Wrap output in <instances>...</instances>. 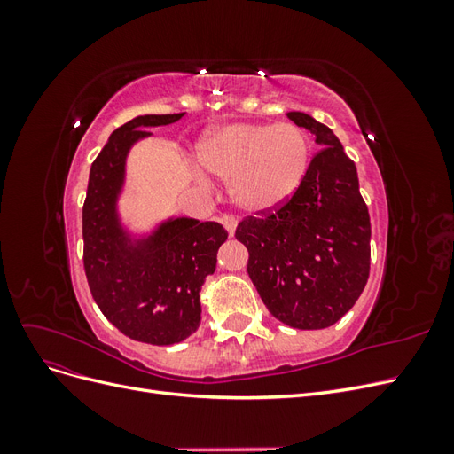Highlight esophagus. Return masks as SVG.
<instances>
[{
	"label": "esophagus",
	"instance_id": "obj_1",
	"mask_svg": "<svg viewBox=\"0 0 454 454\" xmlns=\"http://www.w3.org/2000/svg\"><path fill=\"white\" fill-rule=\"evenodd\" d=\"M222 223H223V227L227 229V232H229V237H232V235H235V229H237V219L235 217H232V215H223L222 217Z\"/></svg>",
	"mask_w": 454,
	"mask_h": 454
}]
</instances>
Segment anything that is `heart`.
I'll return each mask as SVG.
<instances>
[{
	"mask_svg": "<svg viewBox=\"0 0 454 454\" xmlns=\"http://www.w3.org/2000/svg\"><path fill=\"white\" fill-rule=\"evenodd\" d=\"M199 157L206 170L229 185L240 210L265 214L284 206L305 182L310 145L292 122H232L206 134Z\"/></svg>",
	"mask_w": 454,
	"mask_h": 454,
	"instance_id": "1",
	"label": "heart"
}]
</instances>
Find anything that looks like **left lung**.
Masks as SVG:
<instances>
[{"instance_id": "obj_1", "label": "left lung", "mask_w": 454, "mask_h": 454, "mask_svg": "<svg viewBox=\"0 0 454 454\" xmlns=\"http://www.w3.org/2000/svg\"><path fill=\"white\" fill-rule=\"evenodd\" d=\"M287 117L322 149L297 193L274 212L242 219L235 237L248 248V274L274 318L324 329L354 307L367 284L369 212L356 164L333 130L307 114Z\"/></svg>"}]
</instances>
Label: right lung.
<instances>
[{"label":"right lung","mask_w":454,"mask_h":454,"mask_svg":"<svg viewBox=\"0 0 454 454\" xmlns=\"http://www.w3.org/2000/svg\"><path fill=\"white\" fill-rule=\"evenodd\" d=\"M185 114L140 115L114 130L90 167L83 204V265L90 294L121 333L147 345H174L200 324V287L215 270L227 231L215 222L170 217L144 237L121 223L117 202L130 147L144 130Z\"/></svg>","instance_id":"obj_1"}]
</instances>
